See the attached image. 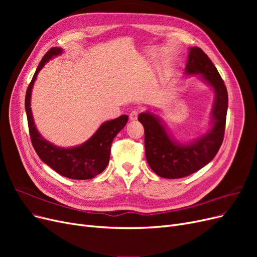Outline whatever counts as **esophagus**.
<instances>
[{
  "label": "esophagus",
  "mask_w": 257,
  "mask_h": 257,
  "mask_svg": "<svg viewBox=\"0 0 257 257\" xmlns=\"http://www.w3.org/2000/svg\"><path fill=\"white\" fill-rule=\"evenodd\" d=\"M139 114V111L138 110H133L131 113H130V120L131 121H135L137 119V116Z\"/></svg>",
  "instance_id": "1"
}]
</instances>
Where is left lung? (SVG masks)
<instances>
[{
  "label": "left lung",
  "mask_w": 257,
  "mask_h": 257,
  "mask_svg": "<svg viewBox=\"0 0 257 257\" xmlns=\"http://www.w3.org/2000/svg\"><path fill=\"white\" fill-rule=\"evenodd\" d=\"M185 74H200L214 89L212 127L193 143L179 145L169 137L158 116L150 112L139 114L138 120L145 128L147 162L153 172L162 178L178 179L197 172L212 161L224 139L228 95L216 67L203 50L192 47Z\"/></svg>",
  "instance_id": "1"
}]
</instances>
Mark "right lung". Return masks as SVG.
Returning <instances> with one entry per match:
<instances>
[{
	"label": "right lung",
	"instance_id": "add662e5",
	"mask_svg": "<svg viewBox=\"0 0 257 257\" xmlns=\"http://www.w3.org/2000/svg\"><path fill=\"white\" fill-rule=\"evenodd\" d=\"M60 53H62V49L58 47L50 48L47 51L43 57L41 63L38 64L33 78L28 87L26 94V111L30 137L38 157L54 172L69 179L87 180V179L94 178L104 172V169L107 167L109 163L113 138L125 126L128 116L123 114L114 120L103 123L95 132V134L79 147L65 149V148L56 147L45 141L38 133L33 121V115L30 107L31 92H32L38 72L52 57H56Z\"/></svg>",
	"mask_w": 257,
	"mask_h": 257
}]
</instances>
